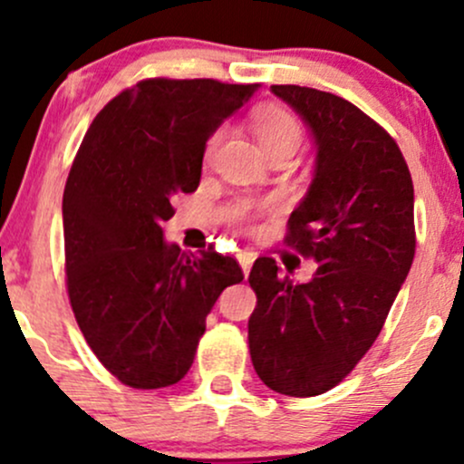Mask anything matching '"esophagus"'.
Returning <instances> with one entry per match:
<instances>
[{"label": "esophagus", "instance_id": "esophagus-1", "mask_svg": "<svg viewBox=\"0 0 464 464\" xmlns=\"http://www.w3.org/2000/svg\"><path fill=\"white\" fill-rule=\"evenodd\" d=\"M237 262H240L242 266V274L249 276L251 265H254V254H249V251H240V254H237Z\"/></svg>", "mask_w": 464, "mask_h": 464}]
</instances>
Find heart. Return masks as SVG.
<instances>
[{
    "mask_svg": "<svg viewBox=\"0 0 464 464\" xmlns=\"http://www.w3.org/2000/svg\"><path fill=\"white\" fill-rule=\"evenodd\" d=\"M256 134H258V141L265 150L278 148V145L298 148V143H301V125L287 111H265L258 119V123H256ZM215 143H218V137L210 141L208 150H213ZM242 215H246V210Z\"/></svg>",
    "mask_w": 464,
    "mask_h": 464,
    "instance_id": "1",
    "label": "heart"
}]
</instances>
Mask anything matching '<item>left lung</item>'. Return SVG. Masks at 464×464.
Returning <instances> with one entry per match:
<instances>
[{
  "mask_svg": "<svg viewBox=\"0 0 464 464\" xmlns=\"http://www.w3.org/2000/svg\"><path fill=\"white\" fill-rule=\"evenodd\" d=\"M307 125L314 177L289 215V245L314 258L310 283L258 258L249 353L271 391L314 397L341 382L382 332L415 256L413 181L397 143L334 93L274 85Z\"/></svg>",
  "mask_w": 464,
  "mask_h": 464,
  "instance_id": "8db88e82",
  "label": "left lung"
}]
</instances>
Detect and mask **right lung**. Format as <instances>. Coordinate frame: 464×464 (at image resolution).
Wrapping results in <instances>:
<instances>
[{
	"instance_id": "right-lung-1",
	"label": "right lung",
	"mask_w": 464,
	"mask_h": 464,
	"mask_svg": "<svg viewBox=\"0 0 464 464\" xmlns=\"http://www.w3.org/2000/svg\"><path fill=\"white\" fill-rule=\"evenodd\" d=\"M260 85L152 78L89 125L63 198L67 289L102 366L132 388L172 386L193 366L206 316L242 269L163 237L172 198L193 193L206 141Z\"/></svg>"
}]
</instances>
